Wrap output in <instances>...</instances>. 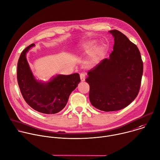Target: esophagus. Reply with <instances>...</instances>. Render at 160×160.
Instances as JSON below:
<instances>
[{
	"instance_id": "34e87169",
	"label": "esophagus",
	"mask_w": 160,
	"mask_h": 160,
	"mask_svg": "<svg viewBox=\"0 0 160 160\" xmlns=\"http://www.w3.org/2000/svg\"><path fill=\"white\" fill-rule=\"evenodd\" d=\"M80 79H81V81H82V82L85 81V75L83 73H81L80 74Z\"/></svg>"
}]
</instances>
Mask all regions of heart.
<instances>
[{"mask_svg": "<svg viewBox=\"0 0 160 160\" xmlns=\"http://www.w3.org/2000/svg\"><path fill=\"white\" fill-rule=\"evenodd\" d=\"M79 48L85 52L90 54L88 62L91 64L98 62L104 56L106 50L104 44L96 46V41L93 40L82 42L79 45Z\"/></svg>", "mask_w": 160, "mask_h": 160, "instance_id": "1", "label": "heart"}]
</instances>
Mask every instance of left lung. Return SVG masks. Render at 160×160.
Segmentation results:
<instances>
[{"label": "left lung", "instance_id": "1", "mask_svg": "<svg viewBox=\"0 0 160 160\" xmlns=\"http://www.w3.org/2000/svg\"><path fill=\"white\" fill-rule=\"evenodd\" d=\"M113 51L87 73L89 98L95 108L105 112L121 110L137 97L143 63L137 46L121 32L111 30Z\"/></svg>", "mask_w": 160, "mask_h": 160}]
</instances>
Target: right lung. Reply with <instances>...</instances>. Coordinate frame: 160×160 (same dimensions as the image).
<instances>
[{"label": "right lung", "mask_w": 160, "mask_h": 160, "mask_svg": "<svg viewBox=\"0 0 160 160\" xmlns=\"http://www.w3.org/2000/svg\"><path fill=\"white\" fill-rule=\"evenodd\" d=\"M30 44L23 50L18 63L17 78L21 94L26 103L35 111L46 114H54L66 106L69 96L80 82L78 73L57 75L47 82L34 77L26 59Z\"/></svg>", "instance_id": "add662e5"}]
</instances>
